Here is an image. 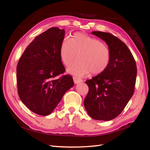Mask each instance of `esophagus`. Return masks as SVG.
Returning <instances> with one entry per match:
<instances>
[{
  "label": "esophagus",
  "mask_w": 150,
  "mask_h": 150,
  "mask_svg": "<svg viewBox=\"0 0 150 150\" xmlns=\"http://www.w3.org/2000/svg\"><path fill=\"white\" fill-rule=\"evenodd\" d=\"M73 81H74L75 84H78V83H80V82H82V80L79 77H73Z\"/></svg>",
  "instance_id": "esophagus-1"
}]
</instances>
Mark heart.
<instances>
[{"instance_id":"1","label":"heart","mask_w":150,"mask_h":150,"mask_svg":"<svg viewBox=\"0 0 150 150\" xmlns=\"http://www.w3.org/2000/svg\"><path fill=\"white\" fill-rule=\"evenodd\" d=\"M78 53L79 60L68 69L76 76L91 73L97 75L107 68L110 60V51L106 44L97 38L82 33H76L71 40L64 38L60 47L62 62L69 66L74 62Z\"/></svg>"}]
</instances>
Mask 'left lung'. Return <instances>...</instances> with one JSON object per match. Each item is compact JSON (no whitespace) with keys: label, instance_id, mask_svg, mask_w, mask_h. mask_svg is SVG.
<instances>
[{"label":"left lung","instance_id":"1","mask_svg":"<svg viewBox=\"0 0 150 150\" xmlns=\"http://www.w3.org/2000/svg\"><path fill=\"white\" fill-rule=\"evenodd\" d=\"M92 34L108 44L110 60L103 73L86 81L89 91L84 104L93 119L108 121L119 115L133 96L137 66L128 47L117 37L102 31Z\"/></svg>","mask_w":150,"mask_h":150}]
</instances>
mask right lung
Instances as JSON below:
<instances>
[{
    "label": "right lung",
    "mask_w": 150,
    "mask_h": 150,
    "mask_svg": "<svg viewBox=\"0 0 150 150\" xmlns=\"http://www.w3.org/2000/svg\"><path fill=\"white\" fill-rule=\"evenodd\" d=\"M65 31L51 28L36 37L22 53L17 67L18 96L28 109L49 115L63 95L74 85L65 68L60 47Z\"/></svg>",
    "instance_id": "add662e5"
}]
</instances>
